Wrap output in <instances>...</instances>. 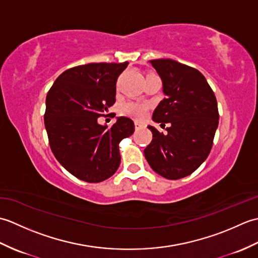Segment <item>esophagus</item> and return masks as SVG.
<instances>
[{"instance_id":"esophagus-1","label":"esophagus","mask_w":258,"mask_h":258,"mask_svg":"<svg viewBox=\"0 0 258 258\" xmlns=\"http://www.w3.org/2000/svg\"><path fill=\"white\" fill-rule=\"evenodd\" d=\"M134 125H135V128H136V130H139V128L143 127V126H144L143 124L140 123V122H135V124H134Z\"/></svg>"}]
</instances>
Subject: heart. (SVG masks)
<instances>
[{
    "instance_id": "obj_1",
    "label": "heart",
    "mask_w": 258,
    "mask_h": 258,
    "mask_svg": "<svg viewBox=\"0 0 258 258\" xmlns=\"http://www.w3.org/2000/svg\"><path fill=\"white\" fill-rule=\"evenodd\" d=\"M149 106L143 103L138 102H127L122 106V113L126 116L133 117L136 119H143L147 114Z\"/></svg>"
}]
</instances>
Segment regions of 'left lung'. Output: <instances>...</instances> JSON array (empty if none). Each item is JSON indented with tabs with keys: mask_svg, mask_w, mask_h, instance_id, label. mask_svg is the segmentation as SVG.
Instances as JSON below:
<instances>
[{
	"mask_svg": "<svg viewBox=\"0 0 258 258\" xmlns=\"http://www.w3.org/2000/svg\"><path fill=\"white\" fill-rule=\"evenodd\" d=\"M150 63L160 75L165 95L152 119L168 127L163 134L149 125L153 140L144 155L161 176L179 179L199 168L210 154L220 118L216 97L196 69L171 58Z\"/></svg>",
	"mask_w": 258,
	"mask_h": 258,
	"instance_id": "left-lung-1",
	"label": "left lung"
}]
</instances>
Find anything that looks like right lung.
<instances>
[{"instance_id":"1","label":"right lung","mask_w":258,"mask_h":258,"mask_svg":"<svg viewBox=\"0 0 258 258\" xmlns=\"http://www.w3.org/2000/svg\"><path fill=\"white\" fill-rule=\"evenodd\" d=\"M124 63H90L69 69L47 93L44 124L51 150L75 177L98 183L120 163L119 142L134 133V122L119 116L111 128L97 118L115 103L116 81Z\"/></svg>"}]
</instances>
